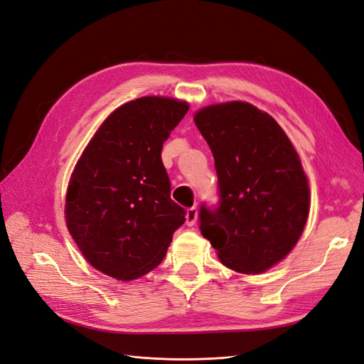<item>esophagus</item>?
I'll return each instance as SVG.
<instances>
[{"label": "esophagus", "instance_id": "esophagus-1", "mask_svg": "<svg viewBox=\"0 0 364 364\" xmlns=\"http://www.w3.org/2000/svg\"><path fill=\"white\" fill-rule=\"evenodd\" d=\"M185 218H186V225H188V226H194L196 222H197V218H199V211H197V208L186 209Z\"/></svg>", "mask_w": 364, "mask_h": 364}]
</instances>
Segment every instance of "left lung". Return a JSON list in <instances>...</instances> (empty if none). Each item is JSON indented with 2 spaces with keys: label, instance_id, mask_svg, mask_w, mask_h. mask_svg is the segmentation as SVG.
Instances as JSON below:
<instances>
[{
  "label": "left lung",
  "instance_id": "1",
  "mask_svg": "<svg viewBox=\"0 0 364 364\" xmlns=\"http://www.w3.org/2000/svg\"><path fill=\"white\" fill-rule=\"evenodd\" d=\"M194 123L211 149L217 211L200 209V232L228 269L259 274L299 241L310 214L301 158L272 115L247 102L200 107Z\"/></svg>",
  "mask_w": 364,
  "mask_h": 364
}]
</instances>
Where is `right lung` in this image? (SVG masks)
I'll return each mask as SVG.
<instances>
[{
  "label": "right lung",
  "instance_id": "right-lung-1",
  "mask_svg": "<svg viewBox=\"0 0 364 364\" xmlns=\"http://www.w3.org/2000/svg\"><path fill=\"white\" fill-rule=\"evenodd\" d=\"M188 109V102L161 95L121 105L75 164L65 222L85 259L107 277L132 281L158 267L185 223L161 150Z\"/></svg>",
  "mask_w": 364,
  "mask_h": 364
}]
</instances>
